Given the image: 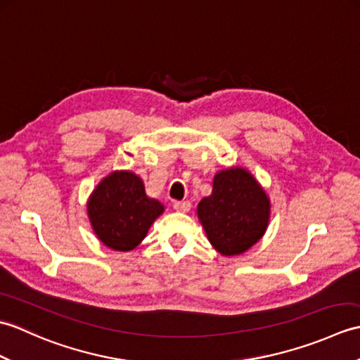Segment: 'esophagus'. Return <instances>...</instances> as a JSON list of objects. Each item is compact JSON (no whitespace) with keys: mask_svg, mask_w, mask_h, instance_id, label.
Wrapping results in <instances>:
<instances>
[{"mask_svg":"<svg viewBox=\"0 0 360 360\" xmlns=\"http://www.w3.org/2000/svg\"><path fill=\"white\" fill-rule=\"evenodd\" d=\"M173 209L176 212L187 213L190 209H192V202H190V201H174L173 202Z\"/></svg>","mask_w":360,"mask_h":360,"instance_id":"1","label":"esophagus"}]
</instances>
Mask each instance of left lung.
<instances>
[{
    "instance_id": "1",
    "label": "left lung",
    "mask_w": 360,
    "mask_h": 360,
    "mask_svg": "<svg viewBox=\"0 0 360 360\" xmlns=\"http://www.w3.org/2000/svg\"><path fill=\"white\" fill-rule=\"evenodd\" d=\"M207 240L221 255L249 250L269 226L271 200L248 168L231 167L213 178L212 195L198 204Z\"/></svg>"
}]
</instances>
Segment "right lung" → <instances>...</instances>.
I'll use <instances>...</instances> for the list:
<instances>
[{
    "mask_svg": "<svg viewBox=\"0 0 360 360\" xmlns=\"http://www.w3.org/2000/svg\"><path fill=\"white\" fill-rule=\"evenodd\" d=\"M164 205L145 193L141 176L116 170L98 182L89 195L86 212L96 236L106 248L133 250L164 213Z\"/></svg>",
    "mask_w": 360,
    "mask_h": 360,
    "instance_id": "1",
    "label": "right lung"
}]
</instances>
